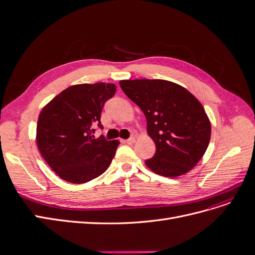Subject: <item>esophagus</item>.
<instances>
[{
    "label": "esophagus",
    "instance_id": "obj_1",
    "mask_svg": "<svg viewBox=\"0 0 255 255\" xmlns=\"http://www.w3.org/2000/svg\"><path fill=\"white\" fill-rule=\"evenodd\" d=\"M126 142H127L128 144H133V143L135 142V137H130V138H128V139H127V140H126Z\"/></svg>",
    "mask_w": 255,
    "mask_h": 255
}]
</instances>
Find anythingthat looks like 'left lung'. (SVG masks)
Wrapping results in <instances>:
<instances>
[{"instance_id":"obj_1","label":"left lung","mask_w":255,"mask_h":255,"mask_svg":"<svg viewBox=\"0 0 255 255\" xmlns=\"http://www.w3.org/2000/svg\"><path fill=\"white\" fill-rule=\"evenodd\" d=\"M119 84L144 114L146 132L156 145L155 154L145 165L168 177L191 170L211 139V122L198 99L165 80H125Z\"/></svg>"}]
</instances>
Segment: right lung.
Returning <instances> with one entry per match:
<instances>
[{"instance_id":"right-lung-1","label":"right lung","mask_w":255,"mask_h":255,"mask_svg":"<svg viewBox=\"0 0 255 255\" xmlns=\"http://www.w3.org/2000/svg\"><path fill=\"white\" fill-rule=\"evenodd\" d=\"M116 94L115 84L68 87L45 105L37 122L36 140L42 157L60 179L83 184L106 171L118 140L95 139L104 103Z\"/></svg>"}]
</instances>
